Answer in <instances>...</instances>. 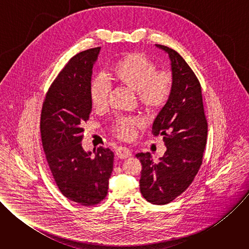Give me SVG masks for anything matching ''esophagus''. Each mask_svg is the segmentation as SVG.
Instances as JSON below:
<instances>
[{
    "instance_id": "obj_1",
    "label": "esophagus",
    "mask_w": 249,
    "mask_h": 249,
    "mask_svg": "<svg viewBox=\"0 0 249 249\" xmlns=\"http://www.w3.org/2000/svg\"><path fill=\"white\" fill-rule=\"evenodd\" d=\"M132 155L131 151L126 147H120L116 150V156L120 159H127Z\"/></svg>"
}]
</instances>
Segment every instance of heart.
Segmentation results:
<instances>
[{
	"mask_svg": "<svg viewBox=\"0 0 249 249\" xmlns=\"http://www.w3.org/2000/svg\"><path fill=\"white\" fill-rule=\"evenodd\" d=\"M109 80L137 92L140 104L148 111L163 106L172 90V77L166 71L157 72L155 64L143 53L130 52L119 58L107 74ZM109 88L102 80L93 81L89 89L90 101L95 109H103L107 105ZM141 125L136 118H121L115 124L118 137L130 140Z\"/></svg>",
	"mask_w": 249,
	"mask_h": 249,
	"instance_id": "1",
	"label": "heart"
}]
</instances>
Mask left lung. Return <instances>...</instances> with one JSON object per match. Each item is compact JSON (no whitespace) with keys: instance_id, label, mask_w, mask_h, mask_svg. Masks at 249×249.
<instances>
[{"instance_id":"1","label":"left lung","mask_w":249,"mask_h":249,"mask_svg":"<svg viewBox=\"0 0 249 249\" xmlns=\"http://www.w3.org/2000/svg\"><path fill=\"white\" fill-rule=\"evenodd\" d=\"M168 55L172 77L171 94L152 128L163 136L166 151L154 161L150 153L136 157L142 163L140 190L155 205H164L182 194L202 164L208 135L200 83L185 60L175 50L156 44Z\"/></svg>"}]
</instances>
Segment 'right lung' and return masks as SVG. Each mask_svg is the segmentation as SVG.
I'll list each match as a JSON object with an SVG mask.
<instances>
[{
    "mask_svg": "<svg viewBox=\"0 0 249 249\" xmlns=\"http://www.w3.org/2000/svg\"><path fill=\"white\" fill-rule=\"evenodd\" d=\"M100 47L71 59L51 85L43 102L40 131L54 180L69 200L84 206L98 204L107 194L114 154L98 147L93 154L82 146L84 123L92 104V68Z\"/></svg>",
    "mask_w": 249,
    "mask_h": 249,
    "instance_id": "right-lung-1",
    "label": "right lung"
}]
</instances>
